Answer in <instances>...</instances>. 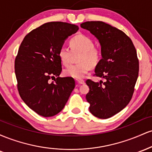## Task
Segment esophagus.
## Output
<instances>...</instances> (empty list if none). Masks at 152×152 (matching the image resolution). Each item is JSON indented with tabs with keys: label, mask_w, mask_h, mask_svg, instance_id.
<instances>
[{
	"label": "esophagus",
	"mask_w": 152,
	"mask_h": 152,
	"mask_svg": "<svg viewBox=\"0 0 152 152\" xmlns=\"http://www.w3.org/2000/svg\"><path fill=\"white\" fill-rule=\"evenodd\" d=\"M76 82L79 83V84H84L85 81L83 79H76Z\"/></svg>",
	"instance_id": "34e87169"
}]
</instances>
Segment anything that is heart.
<instances>
[{"label": "heart", "mask_w": 152, "mask_h": 152, "mask_svg": "<svg viewBox=\"0 0 152 152\" xmlns=\"http://www.w3.org/2000/svg\"><path fill=\"white\" fill-rule=\"evenodd\" d=\"M72 52L80 51L78 61L79 64L71 65L64 71V74L68 77L81 79L91 69L92 66H96L102 57L101 50L94 48V42L88 36L78 34L70 41ZM58 57L64 66H67L70 63L71 51L67 47L62 46L59 49Z\"/></svg>", "instance_id": "b5f03b06"}]
</instances>
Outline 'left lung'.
<instances>
[{
    "label": "left lung",
    "instance_id": "left-lung-1",
    "mask_svg": "<svg viewBox=\"0 0 152 152\" xmlns=\"http://www.w3.org/2000/svg\"><path fill=\"white\" fill-rule=\"evenodd\" d=\"M81 27L99 40L102 58L96 66L95 75L105 80L86 81L89 86L86 96L89 111L96 117L110 118L124 109L132 99L139 75L137 50L129 37L109 24L87 21Z\"/></svg>",
    "mask_w": 152,
    "mask_h": 152
}]
</instances>
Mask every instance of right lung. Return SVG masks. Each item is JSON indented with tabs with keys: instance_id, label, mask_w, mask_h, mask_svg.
I'll return each instance as SVG.
<instances>
[{
	"instance_id": "obj_1",
	"label": "right lung",
	"mask_w": 152,
	"mask_h": 152,
	"mask_svg": "<svg viewBox=\"0 0 152 152\" xmlns=\"http://www.w3.org/2000/svg\"><path fill=\"white\" fill-rule=\"evenodd\" d=\"M78 30L77 26L68 23H46L26 35L20 44L15 60L18 92L26 105L40 116L58 114L74 90V78L59 77L62 69L58 51ZM55 77V82L49 83Z\"/></svg>"
}]
</instances>
